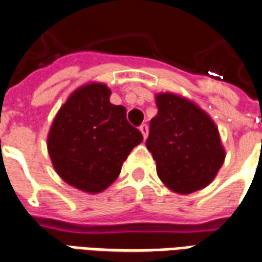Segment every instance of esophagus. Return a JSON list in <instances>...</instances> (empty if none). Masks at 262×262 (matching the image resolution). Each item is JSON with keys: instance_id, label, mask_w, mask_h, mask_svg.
Instances as JSON below:
<instances>
[{"instance_id": "1", "label": "esophagus", "mask_w": 262, "mask_h": 262, "mask_svg": "<svg viewBox=\"0 0 262 262\" xmlns=\"http://www.w3.org/2000/svg\"><path fill=\"white\" fill-rule=\"evenodd\" d=\"M139 129H140V132H141V135H143V137L146 139L147 135H148V126H147L146 123H143V125H141L140 127H139Z\"/></svg>"}]
</instances>
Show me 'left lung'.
Here are the masks:
<instances>
[{
    "mask_svg": "<svg viewBox=\"0 0 262 262\" xmlns=\"http://www.w3.org/2000/svg\"><path fill=\"white\" fill-rule=\"evenodd\" d=\"M146 146L170 190L189 194L210 185L224 164L220 133L203 110L170 93L157 96Z\"/></svg>",
    "mask_w": 262,
    "mask_h": 262,
    "instance_id": "left-lung-1",
    "label": "left lung"
}]
</instances>
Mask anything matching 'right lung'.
<instances>
[{
	"mask_svg": "<svg viewBox=\"0 0 262 262\" xmlns=\"http://www.w3.org/2000/svg\"><path fill=\"white\" fill-rule=\"evenodd\" d=\"M105 84L77 89L52 122L48 152L58 175L87 193H100L118 178L143 135L126 119V108L110 102Z\"/></svg>",
	"mask_w": 262,
	"mask_h": 262,
	"instance_id": "obj_1",
	"label": "right lung"
}]
</instances>
